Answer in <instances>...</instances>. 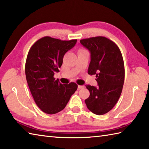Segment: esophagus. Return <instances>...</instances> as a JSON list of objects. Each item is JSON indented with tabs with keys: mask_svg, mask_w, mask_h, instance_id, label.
Segmentation results:
<instances>
[{
	"mask_svg": "<svg viewBox=\"0 0 149 149\" xmlns=\"http://www.w3.org/2000/svg\"><path fill=\"white\" fill-rule=\"evenodd\" d=\"M85 88V86L83 85H78V88L79 89H81V88Z\"/></svg>",
	"mask_w": 149,
	"mask_h": 149,
	"instance_id": "obj_1",
	"label": "esophagus"
}]
</instances>
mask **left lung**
Wrapping results in <instances>:
<instances>
[{"label":"left lung","instance_id":"8db88e82","mask_svg":"<svg viewBox=\"0 0 149 149\" xmlns=\"http://www.w3.org/2000/svg\"><path fill=\"white\" fill-rule=\"evenodd\" d=\"M91 52L89 75H96L98 87L86 85L90 96L85 102L88 109L98 115H104L115 106L119 99L124 81L123 55L114 42L104 36L80 40Z\"/></svg>","mask_w":149,"mask_h":149}]
</instances>
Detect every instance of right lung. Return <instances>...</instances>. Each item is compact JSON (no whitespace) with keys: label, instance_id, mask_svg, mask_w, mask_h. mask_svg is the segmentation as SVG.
Returning <instances> with one entry per match:
<instances>
[{"label":"right lung","instance_id":"1","mask_svg":"<svg viewBox=\"0 0 149 149\" xmlns=\"http://www.w3.org/2000/svg\"><path fill=\"white\" fill-rule=\"evenodd\" d=\"M77 40H61L45 36L34 43L25 63L26 79L34 102L43 112L55 114L64 109L77 85L61 84L54 74L58 72L64 55Z\"/></svg>","mask_w":149,"mask_h":149}]
</instances>
